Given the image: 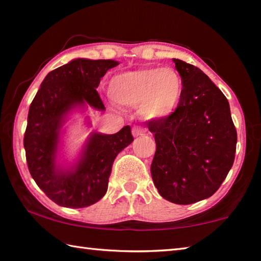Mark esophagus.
<instances>
[{
	"mask_svg": "<svg viewBox=\"0 0 261 261\" xmlns=\"http://www.w3.org/2000/svg\"><path fill=\"white\" fill-rule=\"evenodd\" d=\"M145 132H146V130H145L144 127L139 126V125H136V126L132 127V135H134L135 137L143 136V135H145Z\"/></svg>",
	"mask_w": 261,
	"mask_h": 261,
	"instance_id": "esophagus-1",
	"label": "esophagus"
}]
</instances>
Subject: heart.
<instances>
[{"mask_svg": "<svg viewBox=\"0 0 261 261\" xmlns=\"http://www.w3.org/2000/svg\"><path fill=\"white\" fill-rule=\"evenodd\" d=\"M182 78L173 68L148 67L116 73L108 83L114 103L136 108L148 120L165 118L178 107L183 95Z\"/></svg>", "mask_w": 261, "mask_h": 261, "instance_id": "b5f03b06", "label": "heart"}]
</instances>
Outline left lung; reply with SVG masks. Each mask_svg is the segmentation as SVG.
Listing matches in <instances>:
<instances>
[{
    "label": "left lung",
    "instance_id": "left-lung-1",
    "mask_svg": "<svg viewBox=\"0 0 261 261\" xmlns=\"http://www.w3.org/2000/svg\"><path fill=\"white\" fill-rule=\"evenodd\" d=\"M183 82L178 107L148 123L156 144L151 165L154 185L178 205L218 191L235 160L237 132L224 94L199 68L174 59Z\"/></svg>",
    "mask_w": 261,
    "mask_h": 261
}]
</instances>
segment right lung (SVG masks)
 <instances>
[{
    "label": "right lung",
    "mask_w": 261,
    "mask_h": 261,
    "mask_svg": "<svg viewBox=\"0 0 261 261\" xmlns=\"http://www.w3.org/2000/svg\"><path fill=\"white\" fill-rule=\"evenodd\" d=\"M118 64L114 60L70 61L47 74L30 106L26 161L35 183L57 205L83 208L99 201L107 192L115 158L134 141L129 125L114 135L92 132L76 160L60 162L65 122L74 110H106L96 87ZM85 123L91 126L88 116Z\"/></svg>",
    "instance_id": "obj_1"
}]
</instances>
